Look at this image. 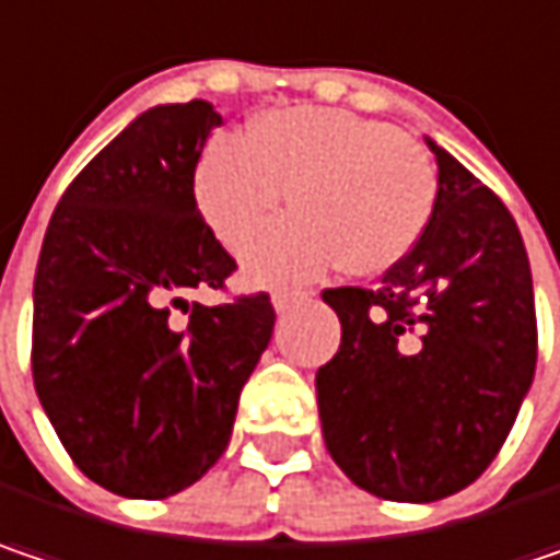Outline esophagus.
<instances>
[{
  "label": "esophagus",
  "instance_id": "1",
  "mask_svg": "<svg viewBox=\"0 0 560 560\" xmlns=\"http://www.w3.org/2000/svg\"><path fill=\"white\" fill-rule=\"evenodd\" d=\"M293 300H296V296H293V293H273V312H277V315H287V312H290V305H293Z\"/></svg>",
  "mask_w": 560,
  "mask_h": 560
}]
</instances>
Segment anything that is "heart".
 <instances>
[{
    "instance_id": "heart-1",
    "label": "heart",
    "mask_w": 560,
    "mask_h": 560,
    "mask_svg": "<svg viewBox=\"0 0 560 560\" xmlns=\"http://www.w3.org/2000/svg\"><path fill=\"white\" fill-rule=\"evenodd\" d=\"M293 190L300 213L245 252L264 287L308 283L340 260L376 277L408 258L436 207V168L398 127L340 107H283L248 137H217L194 175L197 207L225 248L242 252Z\"/></svg>"
}]
</instances>
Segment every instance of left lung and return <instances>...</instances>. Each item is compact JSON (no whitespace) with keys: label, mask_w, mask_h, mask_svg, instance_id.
Instances as JSON below:
<instances>
[{"label":"left lung","mask_w":560,"mask_h":560,"mask_svg":"<svg viewBox=\"0 0 560 560\" xmlns=\"http://www.w3.org/2000/svg\"><path fill=\"white\" fill-rule=\"evenodd\" d=\"M436 159V207L380 290H325L340 350L315 376L331 459L363 491L433 503L500 453L536 376V300L510 210L459 159Z\"/></svg>","instance_id":"1"}]
</instances>
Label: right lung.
Returning a JSON list of instances; mask_svg holds the SVG:
<instances>
[{
    "label": "right lung",
    "mask_w": 560,
    "mask_h": 560,
    "mask_svg": "<svg viewBox=\"0 0 560 560\" xmlns=\"http://www.w3.org/2000/svg\"><path fill=\"white\" fill-rule=\"evenodd\" d=\"M220 124L207 101L142 110L66 187L44 235L34 388L82 475L120 498H172L217 465L273 335L264 293L187 305L235 270L194 200Z\"/></svg>",
    "instance_id": "add662e5"
}]
</instances>
